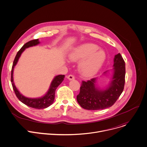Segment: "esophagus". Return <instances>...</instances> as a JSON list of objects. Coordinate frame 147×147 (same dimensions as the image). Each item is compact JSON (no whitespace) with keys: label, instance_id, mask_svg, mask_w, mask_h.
<instances>
[{"label":"esophagus","instance_id":"1","mask_svg":"<svg viewBox=\"0 0 147 147\" xmlns=\"http://www.w3.org/2000/svg\"><path fill=\"white\" fill-rule=\"evenodd\" d=\"M67 79H69V80H74L75 77H74V76H73L72 75H68V76H67Z\"/></svg>","mask_w":147,"mask_h":147}]
</instances>
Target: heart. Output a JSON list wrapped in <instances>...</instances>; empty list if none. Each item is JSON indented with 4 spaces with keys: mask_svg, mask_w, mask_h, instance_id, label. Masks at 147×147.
Returning <instances> with one entry per match:
<instances>
[{
    "mask_svg": "<svg viewBox=\"0 0 147 147\" xmlns=\"http://www.w3.org/2000/svg\"><path fill=\"white\" fill-rule=\"evenodd\" d=\"M99 47L90 43H85L74 47L68 55L72 61H79V71L83 76L91 77L102 68L106 55Z\"/></svg>",
    "mask_w": 147,
    "mask_h": 147,
    "instance_id": "1",
    "label": "heart"
}]
</instances>
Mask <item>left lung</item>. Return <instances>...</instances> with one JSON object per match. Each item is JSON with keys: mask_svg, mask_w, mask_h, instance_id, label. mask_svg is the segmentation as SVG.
<instances>
[{"mask_svg": "<svg viewBox=\"0 0 147 147\" xmlns=\"http://www.w3.org/2000/svg\"><path fill=\"white\" fill-rule=\"evenodd\" d=\"M111 75L106 88H101L97 85V79L93 78L87 82L82 81L80 92L76 96L78 103L86 110H102L113 106L122 93L124 84L125 62L119 53L115 56ZM109 71L103 73L107 76Z\"/></svg>", "mask_w": 147, "mask_h": 147, "instance_id": "1", "label": "left lung"}]
</instances>
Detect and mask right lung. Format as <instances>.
I'll return each instance as SVG.
<instances>
[{"label":"right lung","instance_id":"obj_1","mask_svg":"<svg viewBox=\"0 0 147 147\" xmlns=\"http://www.w3.org/2000/svg\"><path fill=\"white\" fill-rule=\"evenodd\" d=\"M40 43V42L39 41L38 39L33 40L27 42L22 47V48L16 55V57L13 63L11 73V82L16 96H17L19 100L24 105L30 107L37 109H45L51 106L53 103L55 99V90L58 86L62 83L65 78L64 75H59L55 76L52 80L50 88H49L47 92L45 94V95L40 97H37V98H30V97H27L23 96L22 93H20L18 88H16L13 81V72L15 66L18 63L22 54L26 48L37 45Z\"/></svg>","mask_w":147,"mask_h":147}]
</instances>
